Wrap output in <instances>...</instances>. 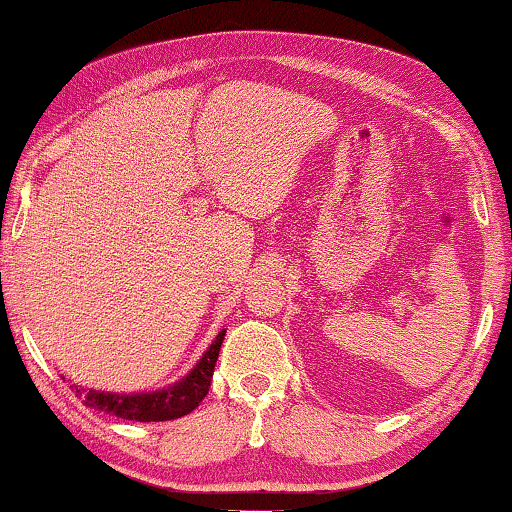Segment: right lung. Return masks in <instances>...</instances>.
Returning a JSON list of instances; mask_svg holds the SVG:
<instances>
[{
    "instance_id": "1",
    "label": "right lung",
    "mask_w": 512,
    "mask_h": 512,
    "mask_svg": "<svg viewBox=\"0 0 512 512\" xmlns=\"http://www.w3.org/2000/svg\"><path fill=\"white\" fill-rule=\"evenodd\" d=\"M226 329L215 335L197 365L179 379L177 383H170L167 388L152 390V392H106V390H92L83 388V385H70L77 390V395L83 397V404L88 408H95L99 413H108L122 420H136V422H167L177 420L195 410L201 399L208 395L213 381V370L220 356L222 340Z\"/></svg>"
}]
</instances>
